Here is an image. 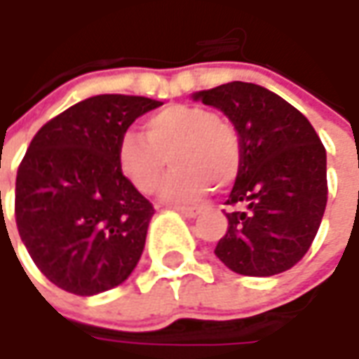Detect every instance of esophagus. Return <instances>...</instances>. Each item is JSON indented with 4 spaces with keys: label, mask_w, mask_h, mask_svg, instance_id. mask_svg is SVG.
I'll use <instances>...</instances> for the list:
<instances>
[{
    "label": "esophagus",
    "mask_w": 359,
    "mask_h": 359,
    "mask_svg": "<svg viewBox=\"0 0 359 359\" xmlns=\"http://www.w3.org/2000/svg\"><path fill=\"white\" fill-rule=\"evenodd\" d=\"M175 210L186 217H196L201 214V208H189V205H175Z\"/></svg>",
    "instance_id": "34e87169"
}]
</instances>
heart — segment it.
<instances>
[{
	"instance_id": "heart-1",
	"label": "heart",
	"mask_w": 359,
	"mask_h": 359,
	"mask_svg": "<svg viewBox=\"0 0 359 359\" xmlns=\"http://www.w3.org/2000/svg\"><path fill=\"white\" fill-rule=\"evenodd\" d=\"M144 133L126 130L116 145L121 173L142 194L154 191L168 156L175 168L159 187L168 201H191L212 186H229L241 165L238 131L212 109L170 105L149 116Z\"/></svg>"
}]
</instances>
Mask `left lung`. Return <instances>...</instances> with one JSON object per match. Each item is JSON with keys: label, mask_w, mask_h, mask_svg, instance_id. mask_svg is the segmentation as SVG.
<instances>
[{"label": "left lung", "mask_w": 359, "mask_h": 359, "mask_svg": "<svg viewBox=\"0 0 359 359\" xmlns=\"http://www.w3.org/2000/svg\"><path fill=\"white\" fill-rule=\"evenodd\" d=\"M240 135L241 165L215 255L241 276L268 278L308 254L327 201L325 147L308 118L273 91L231 81L194 95Z\"/></svg>", "instance_id": "8db88e82"}]
</instances>
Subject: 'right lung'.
<instances>
[{"label":"right lung","instance_id":"right-lung-1","mask_svg":"<svg viewBox=\"0 0 359 359\" xmlns=\"http://www.w3.org/2000/svg\"><path fill=\"white\" fill-rule=\"evenodd\" d=\"M161 102L104 93L37 131L15 177V224L39 271L69 294L95 296L130 278L145 245L151 201L116 159L119 135Z\"/></svg>","mask_w":359,"mask_h":359}]
</instances>
